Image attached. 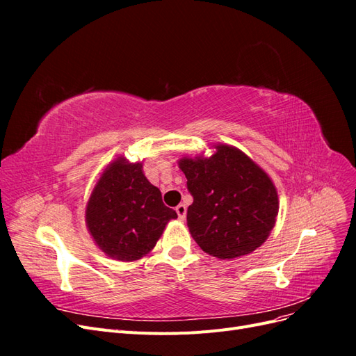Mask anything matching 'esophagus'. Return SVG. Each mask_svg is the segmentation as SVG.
Here are the masks:
<instances>
[{
	"label": "esophagus",
	"mask_w": 356,
	"mask_h": 356,
	"mask_svg": "<svg viewBox=\"0 0 356 356\" xmlns=\"http://www.w3.org/2000/svg\"><path fill=\"white\" fill-rule=\"evenodd\" d=\"M175 211H177V213H178V217H179V220H184L186 218V213H187V208H186V204H182V203H179L178 207L175 208Z\"/></svg>",
	"instance_id": "34e87169"
}]
</instances>
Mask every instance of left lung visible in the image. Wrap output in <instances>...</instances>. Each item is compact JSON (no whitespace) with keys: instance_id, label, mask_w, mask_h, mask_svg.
Instances as JSON below:
<instances>
[{"instance_id":"1","label":"left lung","mask_w":356,"mask_h":356,"mask_svg":"<svg viewBox=\"0 0 356 356\" xmlns=\"http://www.w3.org/2000/svg\"><path fill=\"white\" fill-rule=\"evenodd\" d=\"M211 157H182L193 203L187 225L202 250L222 260L251 254L275 227L277 191L266 172L241 149L215 145Z\"/></svg>"}]
</instances>
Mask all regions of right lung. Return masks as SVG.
I'll return each instance as SVG.
<instances>
[{"label":"right lung","instance_id":"1","mask_svg":"<svg viewBox=\"0 0 356 356\" xmlns=\"http://www.w3.org/2000/svg\"><path fill=\"white\" fill-rule=\"evenodd\" d=\"M177 217L145 178L143 163H129L124 157L105 168L86 207V225L95 243L120 261L147 255Z\"/></svg>","mask_w":356,"mask_h":356}]
</instances>
